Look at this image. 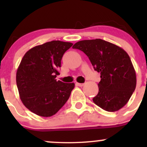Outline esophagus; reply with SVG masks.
<instances>
[{"instance_id": "34e87169", "label": "esophagus", "mask_w": 147, "mask_h": 147, "mask_svg": "<svg viewBox=\"0 0 147 147\" xmlns=\"http://www.w3.org/2000/svg\"><path fill=\"white\" fill-rule=\"evenodd\" d=\"M76 84H77V86H80V87H82V86H83L84 85V84H81V83H76Z\"/></svg>"}]
</instances>
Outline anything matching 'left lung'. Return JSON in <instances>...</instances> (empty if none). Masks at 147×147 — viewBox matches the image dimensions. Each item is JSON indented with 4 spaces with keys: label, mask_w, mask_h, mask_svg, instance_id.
Instances as JSON below:
<instances>
[{
    "label": "left lung",
    "mask_w": 147,
    "mask_h": 147,
    "mask_svg": "<svg viewBox=\"0 0 147 147\" xmlns=\"http://www.w3.org/2000/svg\"><path fill=\"white\" fill-rule=\"evenodd\" d=\"M84 52L94 69L100 73L98 94L92 99L96 105L109 112L122 109L136 87V74L125 50L100 38L83 40L72 46Z\"/></svg>",
    "instance_id": "obj_1"
}]
</instances>
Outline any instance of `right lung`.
<instances>
[{
	"mask_svg": "<svg viewBox=\"0 0 147 147\" xmlns=\"http://www.w3.org/2000/svg\"><path fill=\"white\" fill-rule=\"evenodd\" d=\"M73 45L52 41L28 50L16 72V85L21 102L37 115L48 117L56 114L70 97L74 83L57 81L61 61Z\"/></svg>",
	"mask_w": 147,
	"mask_h": 147,
	"instance_id": "right-lung-1",
	"label": "right lung"
}]
</instances>
